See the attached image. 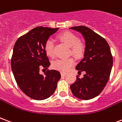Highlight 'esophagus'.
<instances>
[{
  "instance_id": "obj_1",
  "label": "esophagus",
  "mask_w": 122,
  "mask_h": 122,
  "mask_svg": "<svg viewBox=\"0 0 122 122\" xmlns=\"http://www.w3.org/2000/svg\"><path fill=\"white\" fill-rule=\"evenodd\" d=\"M61 75L62 76H66V73H65V72H61Z\"/></svg>"
}]
</instances>
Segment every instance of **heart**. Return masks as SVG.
Instances as JSON below:
<instances>
[{
  "label": "heart",
  "mask_w": 122,
  "mask_h": 122,
  "mask_svg": "<svg viewBox=\"0 0 122 122\" xmlns=\"http://www.w3.org/2000/svg\"><path fill=\"white\" fill-rule=\"evenodd\" d=\"M59 40L71 48V53L77 58L81 57L84 53V46L79 42L76 35L69 31H65L58 36ZM44 50L46 55L50 57H54V42L52 39L49 38L46 40L44 45ZM75 63L73 57L68 59H57L52 63V67L59 71L66 72Z\"/></svg>",
  "instance_id": "heart-1"
}]
</instances>
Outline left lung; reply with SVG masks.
<instances>
[{
  "instance_id": "8db88e82",
  "label": "left lung",
  "mask_w": 122,
  "mask_h": 122,
  "mask_svg": "<svg viewBox=\"0 0 122 122\" xmlns=\"http://www.w3.org/2000/svg\"><path fill=\"white\" fill-rule=\"evenodd\" d=\"M80 32L86 41L84 57L76 66L78 72L84 71L83 78L76 76L71 85L75 97L89 100L102 92L110 78L113 58L109 45L104 38L86 26L70 28Z\"/></svg>"
}]
</instances>
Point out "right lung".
Segmentation results:
<instances>
[{"label":"right lung","mask_w":122,"mask_h":122,"mask_svg":"<svg viewBox=\"0 0 122 122\" xmlns=\"http://www.w3.org/2000/svg\"><path fill=\"white\" fill-rule=\"evenodd\" d=\"M59 28L37 27L20 36L14 47L11 67L17 84L26 95L35 100H44L53 94L60 72L48 70L44 75L39 73L40 67L50 65L44 45Z\"/></svg>","instance_id":"1"}]
</instances>
